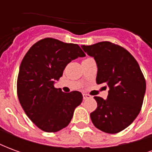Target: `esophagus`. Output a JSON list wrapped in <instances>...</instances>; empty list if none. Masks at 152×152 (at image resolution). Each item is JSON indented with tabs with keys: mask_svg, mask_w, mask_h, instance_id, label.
<instances>
[{
	"mask_svg": "<svg viewBox=\"0 0 152 152\" xmlns=\"http://www.w3.org/2000/svg\"><path fill=\"white\" fill-rule=\"evenodd\" d=\"M91 98V96L89 94H83V99H89Z\"/></svg>",
	"mask_w": 152,
	"mask_h": 152,
	"instance_id": "obj_1",
	"label": "esophagus"
}]
</instances>
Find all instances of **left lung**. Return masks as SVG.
<instances>
[{"mask_svg":"<svg viewBox=\"0 0 152 152\" xmlns=\"http://www.w3.org/2000/svg\"><path fill=\"white\" fill-rule=\"evenodd\" d=\"M98 66L97 84L109 87L107 99L94 97L98 107L90 113L96 128L107 134L124 130L139 114L146 80L138 63L128 50L109 41L81 45Z\"/></svg>","mask_w":152,"mask_h":152,"instance_id":"left-lung-1","label":"left lung"}]
</instances>
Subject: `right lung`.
<instances>
[{
  "label": "right lung",
  "instance_id": "obj_1",
  "mask_svg": "<svg viewBox=\"0 0 152 152\" xmlns=\"http://www.w3.org/2000/svg\"><path fill=\"white\" fill-rule=\"evenodd\" d=\"M86 54L76 44L45 38L25 54L19 67L17 92L22 107L39 129L53 133L66 127L83 96L79 91L63 93L54 88L66 66Z\"/></svg>",
  "mask_w": 152,
  "mask_h": 152
}]
</instances>
